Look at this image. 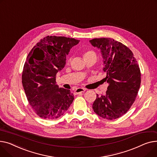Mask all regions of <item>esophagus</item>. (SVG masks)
I'll return each instance as SVG.
<instances>
[{
	"mask_svg": "<svg viewBox=\"0 0 157 157\" xmlns=\"http://www.w3.org/2000/svg\"><path fill=\"white\" fill-rule=\"evenodd\" d=\"M86 90L84 88H78L75 90V94H80V93H84Z\"/></svg>",
	"mask_w": 157,
	"mask_h": 157,
	"instance_id": "esophagus-1",
	"label": "esophagus"
}]
</instances>
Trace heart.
<instances>
[{
	"instance_id": "heart-1",
	"label": "heart",
	"mask_w": 157,
	"mask_h": 157,
	"mask_svg": "<svg viewBox=\"0 0 157 157\" xmlns=\"http://www.w3.org/2000/svg\"><path fill=\"white\" fill-rule=\"evenodd\" d=\"M90 54H96L93 51H89L85 52V54H84V57L86 56H87V55H90ZM68 61H70V59H68Z\"/></svg>"
}]
</instances>
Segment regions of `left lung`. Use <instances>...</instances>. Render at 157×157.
<instances>
[{
  "label": "left lung",
  "instance_id": "obj_1",
  "mask_svg": "<svg viewBox=\"0 0 157 157\" xmlns=\"http://www.w3.org/2000/svg\"><path fill=\"white\" fill-rule=\"evenodd\" d=\"M100 49L103 61L104 78L109 86L105 96L97 94L93 105L99 117L113 120L125 114L134 103L141 85V72L132 52L127 46L110 38L89 40Z\"/></svg>",
  "mask_w": 157,
  "mask_h": 157
}]
</instances>
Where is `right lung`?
Masks as SVG:
<instances>
[{"mask_svg":"<svg viewBox=\"0 0 157 157\" xmlns=\"http://www.w3.org/2000/svg\"><path fill=\"white\" fill-rule=\"evenodd\" d=\"M79 42L65 36H47L28 55L22 73L23 87L30 105L42 118L60 117L74 99L70 90L56 85V75L65 66L70 49Z\"/></svg>","mask_w":157,"mask_h":157,"instance_id":"add662e5","label":"right lung"}]
</instances>
